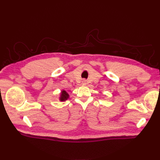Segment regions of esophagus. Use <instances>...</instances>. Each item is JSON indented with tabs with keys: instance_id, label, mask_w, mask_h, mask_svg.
<instances>
[{
	"instance_id": "obj_1",
	"label": "esophagus",
	"mask_w": 160,
	"mask_h": 160,
	"mask_svg": "<svg viewBox=\"0 0 160 160\" xmlns=\"http://www.w3.org/2000/svg\"><path fill=\"white\" fill-rule=\"evenodd\" d=\"M86 82H87V81L85 79H83V81H82V83H83V84H86Z\"/></svg>"
}]
</instances>
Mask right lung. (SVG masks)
<instances>
[{
  "label": "right lung",
  "instance_id": "obj_1",
  "mask_svg": "<svg viewBox=\"0 0 160 160\" xmlns=\"http://www.w3.org/2000/svg\"><path fill=\"white\" fill-rule=\"evenodd\" d=\"M68 98H69L68 93H67L65 91H62L61 92V95L60 100L61 101H65Z\"/></svg>",
  "mask_w": 160,
  "mask_h": 160
}]
</instances>
